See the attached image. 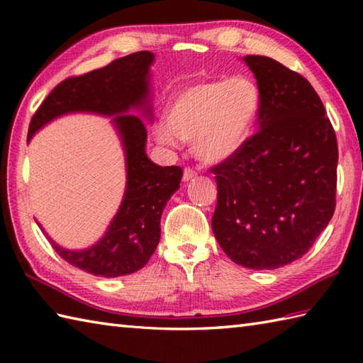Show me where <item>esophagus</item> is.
Masks as SVG:
<instances>
[{
	"mask_svg": "<svg viewBox=\"0 0 363 363\" xmlns=\"http://www.w3.org/2000/svg\"><path fill=\"white\" fill-rule=\"evenodd\" d=\"M195 176H196V169L187 167L186 169H184V176H182V179H184V181H190V179H194Z\"/></svg>",
	"mask_w": 363,
	"mask_h": 363,
	"instance_id": "obj_1",
	"label": "esophagus"
}]
</instances>
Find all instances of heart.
Returning <instances> with one entry per match:
<instances>
[{
  "label": "heart",
  "mask_w": 363,
  "mask_h": 363,
  "mask_svg": "<svg viewBox=\"0 0 363 363\" xmlns=\"http://www.w3.org/2000/svg\"><path fill=\"white\" fill-rule=\"evenodd\" d=\"M260 111V90L250 76L196 82L177 91L168 123H157V142L177 146L194 142L196 156L217 164L229 159L248 140Z\"/></svg>",
  "instance_id": "b5f03b06"
}]
</instances>
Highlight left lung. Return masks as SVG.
I'll list each match as a JSON object with an SVG mask.
<instances>
[{"instance_id": "obj_1", "label": "left lung", "mask_w": 363, "mask_h": 363, "mask_svg": "<svg viewBox=\"0 0 363 363\" xmlns=\"http://www.w3.org/2000/svg\"><path fill=\"white\" fill-rule=\"evenodd\" d=\"M243 60L260 90L259 130L211 168L212 230L235 264L274 269L303 257L333 218L337 137L309 81L272 57Z\"/></svg>"}]
</instances>
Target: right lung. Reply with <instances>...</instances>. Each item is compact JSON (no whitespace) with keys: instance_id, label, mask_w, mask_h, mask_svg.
I'll list each match as a JSON object with an SVG mask.
<instances>
[{"instance_id":"obj_1","label":"right lung","mask_w":363,"mask_h":363,"mask_svg":"<svg viewBox=\"0 0 363 363\" xmlns=\"http://www.w3.org/2000/svg\"><path fill=\"white\" fill-rule=\"evenodd\" d=\"M152 60V52L138 51L99 70L72 76L52 89L30 118L28 140L64 113L117 115L113 123L126 154L128 181L109 229L94 246L81 251L60 248L48 237L60 257L94 276H126L148 264L160 240L162 212L182 179L181 167H159L148 159L145 123L138 115L129 113L143 107L151 117L148 73Z\"/></svg>"}]
</instances>
